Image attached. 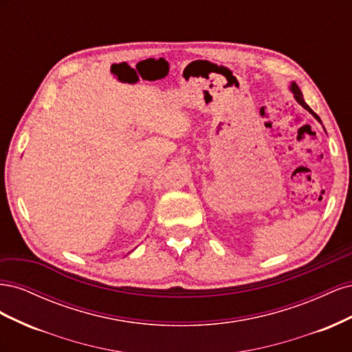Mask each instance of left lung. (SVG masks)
Returning <instances> with one entry per match:
<instances>
[{"mask_svg": "<svg viewBox=\"0 0 352 352\" xmlns=\"http://www.w3.org/2000/svg\"><path fill=\"white\" fill-rule=\"evenodd\" d=\"M291 91H292V94H294V97H295V100L298 101V102H300L301 105H302V107L308 111V113H311L313 116H314V119L316 120H318V122H320L322 123V120H320V117H318L310 107H308V104L304 101V97H302V92H301V89L300 88H298V85L295 83V82H292V85H291Z\"/></svg>", "mask_w": 352, "mask_h": 352, "instance_id": "8db88e82", "label": "left lung"}]
</instances>
